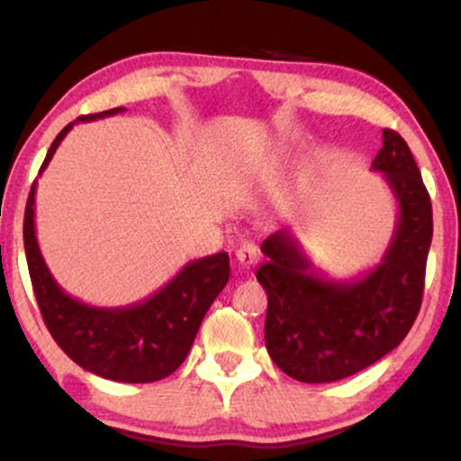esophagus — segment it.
<instances>
[{
	"label": "esophagus",
	"instance_id": "34e87169",
	"mask_svg": "<svg viewBox=\"0 0 461 461\" xmlns=\"http://www.w3.org/2000/svg\"><path fill=\"white\" fill-rule=\"evenodd\" d=\"M236 260L245 268H251L253 264H258V260H260V251H258V247L253 242H242L236 251Z\"/></svg>",
	"mask_w": 461,
	"mask_h": 461
}]
</instances>
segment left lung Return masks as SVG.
I'll return each instance as SVG.
<instances>
[{"instance_id": "8db88e82", "label": "left lung", "mask_w": 461, "mask_h": 461, "mask_svg": "<svg viewBox=\"0 0 461 461\" xmlns=\"http://www.w3.org/2000/svg\"><path fill=\"white\" fill-rule=\"evenodd\" d=\"M399 203L382 262L351 282L316 273L288 227L262 242L256 277L268 297L264 340L288 377L330 384L351 377L401 345L422 303L433 236L431 199L407 142L384 130L373 160Z\"/></svg>"}]
</instances>
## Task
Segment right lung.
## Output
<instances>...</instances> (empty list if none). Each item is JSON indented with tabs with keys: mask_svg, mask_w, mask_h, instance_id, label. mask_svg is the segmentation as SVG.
I'll use <instances>...</instances> for the list:
<instances>
[{
	"mask_svg": "<svg viewBox=\"0 0 461 461\" xmlns=\"http://www.w3.org/2000/svg\"><path fill=\"white\" fill-rule=\"evenodd\" d=\"M121 110L123 108L79 116L77 121L104 119ZM73 123L51 142L41 173ZM34 194L36 182L32 184L25 205V258L39 310L58 347L77 366L113 382L149 384L176 373L193 347L205 312L230 282V256L221 251L188 262L164 288L140 303L95 308L67 294L47 268L36 240Z\"/></svg>",
	"mask_w": 461,
	"mask_h": 461,
	"instance_id": "add662e5",
	"label": "right lung"
}]
</instances>
